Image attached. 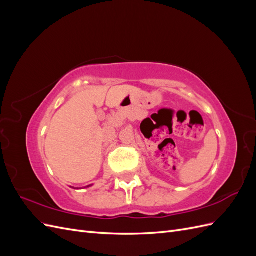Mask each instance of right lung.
I'll return each mask as SVG.
<instances>
[{
	"mask_svg": "<svg viewBox=\"0 0 256 256\" xmlns=\"http://www.w3.org/2000/svg\"><path fill=\"white\" fill-rule=\"evenodd\" d=\"M88 187H90V186H88Z\"/></svg>",
	"mask_w": 256,
	"mask_h": 256,
	"instance_id": "right-lung-1",
	"label": "right lung"
}]
</instances>
